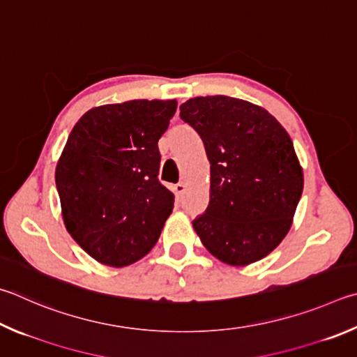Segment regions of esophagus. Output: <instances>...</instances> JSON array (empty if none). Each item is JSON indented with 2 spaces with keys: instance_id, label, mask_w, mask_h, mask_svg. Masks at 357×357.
<instances>
[{
  "instance_id": "1",
  "label": "esophagus",
  "mask_w": 357,
  "mask_h": 357,
  "mask_svg": "<svg viewBox=\"0 0 357 357\" xmlns=\"http://www.w3.org/2000/svg\"><path fill=\"white\" fill-rule=\"evenodd\" d=\"M173 192H174V195H176V198H181L184 195V192H185V184L184 183H179V184H176L173 187Z\"/></svg>"
}]
</instances>
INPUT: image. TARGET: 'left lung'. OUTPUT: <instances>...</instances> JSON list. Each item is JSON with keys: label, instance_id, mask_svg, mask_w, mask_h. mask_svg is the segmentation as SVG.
Here are the masks:
<instances>
[{"label": "left lung", "instance_id": "8db88e82", "mask_svg": "<svg viewBox=\"0 0 357 357\" xmlns=\"http://www.w3.org/2000/svg\"><path fill=\"white\" fill-rule=\"evenodd\" d=\"M179 116L211 162L209 206L193 229L211 255L248 265L270 255L290 229L303 170L286 129L265 109L231 96H198Z\"/></svg>", "mask_w": 357, "mask_h": 357}]
</instances>
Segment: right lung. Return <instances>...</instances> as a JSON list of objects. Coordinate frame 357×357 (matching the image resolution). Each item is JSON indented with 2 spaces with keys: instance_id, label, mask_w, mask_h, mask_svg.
Masks as SVG:
<instances>
[{
  "instance_id": "1",
  "label": "right lung",
  "mask_w": 357,
  "mask_h": 357,
  "mask_svg": "<svg viewBox=\"0 0 357 357\" xmlns=\"http://www.w3.org/2000/svg\"><path fill=\"white\" fill-rule=\"evenodd\" d=\"M176 106L174 100L100 106L68 135L56 167L63 223L101 264L125 267L148 255L173 211V193L158 179V142Z\"/></svg>"
}]
</instances>
